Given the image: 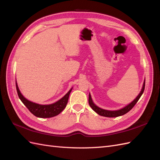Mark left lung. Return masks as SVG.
I'll return each mask as SVG.
<instances>
[{
	"mask_svg": "<svg viewBox=\"0 0 160 160\" xmlns=\"http://www.w3.org/2000/svg\"><path fill=\"white\" fill-rule=\"evenodd\" d=\"M144 89H145V81L143 82V88L142 89L141 92H140L139 94L138 95V97L136 98H135L132 103H129V105H128L126 107H125L122 109H121L119 110H117V111H109V110H105V109H101L98 106L95 105L93 101H92L91 99V95L89 93V104L90 105V107L93 109V110L95 112L99 114V115L101 116H104V117H108V118H116V117H119V116L121 115H123L125 113H127L128 112L132 109L134 105L137 103V102L138 101V100L139 99V98H141V96L142 95L143 91H144Z\"/></svg>",
	"mask_w": 160,
	"mask_h": 160,
	"instance_id": "obj_1",
	"label": "left lung"
}]
</instances>
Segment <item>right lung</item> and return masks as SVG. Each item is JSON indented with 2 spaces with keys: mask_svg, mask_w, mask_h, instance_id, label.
<instances>
[{
  "mask_svg": "<svg viewBox=\"0 0 160 160\" xmlns=\"http://www.w3.org/2000/svg\"><path fill=\"white\" fill-rule=\"evenodd\" d=\"M16 88L18 98H20L23 104L31 111V113L35 115L36 117L41 118H49L59 115L65 108L67 102H68L70 93L72 90L71 88L63 98H62L54 103L50 105H39L31 102V101L27 100L25 98H24V96L21 94L20 90L18 88L17 81Z\"/></svg>",
  "mask_w": 160,
  "mask_h": 160,
  "instance_id": "right-lung-1",
  "label": "right lung"
}]
</instances>
